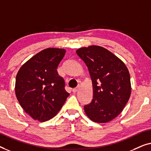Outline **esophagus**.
Listing matches in <instances>:
<instances>
[{"label":"esophagus","instance_id":"obj_1","mask_svg":"<svg viewBox=\"0 0 151 151\" xmlns=\"http://www.w3.org/2000/svg\"><path fill=\"white\" fill-rule=\"evenodd\" d=\"M78 87H77V88H76L73 89V92L74 93H76V92L78 91Z\"/></svg>","mask_w":151,"mask_h":151}]
</instances>
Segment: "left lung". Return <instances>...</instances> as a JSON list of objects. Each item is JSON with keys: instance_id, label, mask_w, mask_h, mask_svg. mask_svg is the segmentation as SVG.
<instances>
[{"instance_id": "8db88e82", "label": "left lung", "mask_w": 151, "mask_h": 151, "mask_svg": "<svg viewBox=\"0 0 151 151\" xmlns=\"http://www.w3.org/2000/svg\"><path fill=\"white\" fill-rule=\"evenodd\" d=\"M76 54L88 67L93 86V99L84 106L95 122H109L120 114L131 96L130 75L122 61L99 46L81 48Z\"/></svg>"}]
</instances>
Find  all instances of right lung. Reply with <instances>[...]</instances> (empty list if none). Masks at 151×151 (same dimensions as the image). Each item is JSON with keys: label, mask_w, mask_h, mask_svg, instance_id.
Wrapping results in <instances>:
<instances>
[{"label": "right lung", "mask_w": 151, "mask_h": 151, "mask_svg": "<svg viewBox=\"0 0 151 151\" xmlns=\"http://www.w3.org/2000/svg\"><path fill=\"white\" fill-rule=\"evenodd\" d=\"M62 48L44 49L22 65L16 78L15 92L24 111L34 120L53 118L69 96L57 68L64 57Z\"/></svg>", "instance_id": "1"}]
</instances>
